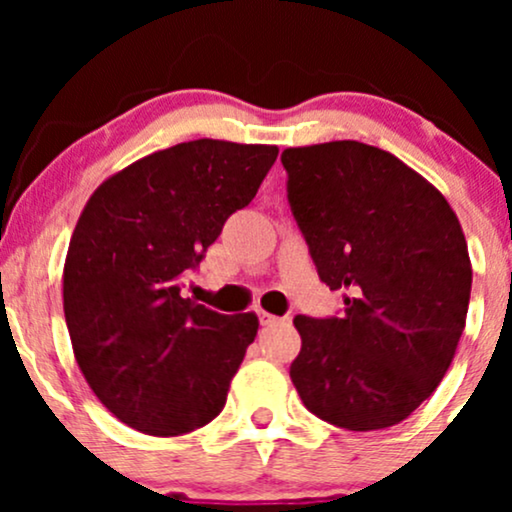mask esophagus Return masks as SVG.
Listing matches in <instances>:
<instances>
[{"instance_id": "1", "label": "esophagus", "mask_w": 512, "mask_h": 512, "mask_svg": "<svg viewBox=\"0 0 512 512\" xmlns=\"http://www.w3.org/2000/svg\"><path fill=\"white\" fill-rule=\"evenodd\" d=\"M257 315H260L262 325H274V322H279V317L272 315V313H264V310H260V313H257Z\"/></svg>"}]
</instances>
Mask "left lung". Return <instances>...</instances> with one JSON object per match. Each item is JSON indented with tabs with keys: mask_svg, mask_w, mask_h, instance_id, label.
<instances>
[{
	"mask_svg": "<svg viewBox=\"0 0 512 512\" xmlns=\"http://www.w3.org/2000/svg\"><path fill=\"white\" fill-rule=\"evenodd\" d=\"M289 204L342 317L296 315L291 380L346 431L395 426L433 395L467 322L472 262L455 211L424 175L361 142L284 149Z\"/></svg>",
	"mask_w": 512,
	"mask_h": 512,
	"instance_id": "1",
	"label": "left lung"
}]
</instances>
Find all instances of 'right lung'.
<instances>
[{
	"instance_id": "1",
	"label": "right lung",
	"mask_w": 512,
	"mask_h": 512,
	"mask_svg": "<svg viewBox=\"0 0 512 512\" xmlns=\"http://www.w3.org/2000/svg\"><path fill=\"white\" fill-rule=\"evenodd\" d=\"M276 154L195 139L139 158L88 197L64 260V317L88 387L122 424L170 438L221 414L260 320L180 289Z\"/></svg>"
}]
</instances>
